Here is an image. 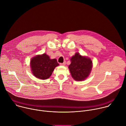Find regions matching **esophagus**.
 <instances>
[{
	"mask_svg": "<svg viewBox=\"0 0 126 126\" xmlns=\"http://www.w3.org/2000/svg\"><path fill=\"white\" fill-rule=\"evenodd\" d=\"M66 64V61H64L63 63H60V65H62V66H65Z\"/></svg>",
	"mask_w": 126,
	"mask_h": 126,
	"instance_id": "obj_1",
	"label": "esophagus"
}]
</instances>
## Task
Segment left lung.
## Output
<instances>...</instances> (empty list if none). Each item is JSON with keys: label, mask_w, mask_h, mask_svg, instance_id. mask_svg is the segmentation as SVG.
<instances>
[{"label": "left lung", "mask_w": 126, "mask_h": 126, "mask_svg": "<svg viewBox=\"0 0 126 126\" xmlns=\"http://www.w3.org/2000/svg\"><path fill=\"white\" fill-rule=\"evenodd\" d=\"M71 64L69 66L72 77L76 81H83L87 78L92 68V61L89 57L81 56L76 53L71 58Z\"/></svg>", "instance_id": "8db88e82"}]
</instances>
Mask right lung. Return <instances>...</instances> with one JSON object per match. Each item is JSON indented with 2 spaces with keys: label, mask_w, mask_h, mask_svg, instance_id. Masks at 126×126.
Masks as SVG:
<instances>
[{
  "label": "right lung",
  "mask_w": 126,
  "mask_h": 126,
  "mask_svg": "<svg viewBox=\"0 0 126 126\" xmlns=\"http://www.w3.org/2000/svg\"><path fill=\"white\" fill-rule=\"evenodd\" d=\"M58 65L56 59H51L46 53L36 55L30 61L32 73L34 76L42 80L49 78L55 68Z\"/></svg>",
  "instance_id": "add662e5"
}]
</instances>
